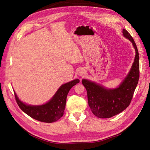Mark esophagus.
Instances as JSON below:
<instances>
[{
    "instance_id": "obj_1",
    "label": "esophagus",
    "mask_w": 150,
    "mask_h": 150,
    "mask_svg": "<svg viewBox=\"0 0 150 150\" xmlns=\"http://www.w3.org/2000/svg\"><path fill=\"white\" fill-rule=\"evenodd\" d=\"M84 74V71H83V70H80L79 71V75H83Z\"/></svg>"
}]
</instances>
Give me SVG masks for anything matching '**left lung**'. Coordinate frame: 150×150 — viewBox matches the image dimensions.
Here are the masks:
<instances>
[{
    "label": "left lung",
    "instance_id": "1",
    "mask_svg": "<svg viewBox=\"0 0 150 150\" xmlns=\"http://www.w3.org/2000/svg\"><path fill=\"white\" fill-rule=\"evenodd\" d=\"M125 37L133 43L136 56L131 71L118 88L107 89L87 79L82 83L87 91L88 104L93 114L99 118H110L123 111L131 103L139 78V59L138 48L133 38L126 29Z\"/></svg>",
    "mask_w": 150,
    "mask_h": 150
}]
</instances>
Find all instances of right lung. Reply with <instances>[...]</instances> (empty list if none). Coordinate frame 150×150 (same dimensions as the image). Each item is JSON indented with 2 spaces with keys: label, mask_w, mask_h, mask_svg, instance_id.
Masks as SVG:
<instances>
[{
  "label": "right lung",
  "mask_w": 150,
  "mask_h": 150,
  "mask_svg": "<svg viewBox=\"0 0 150 150\" xmlns=\"http://www.w3.org/2000/svg\"><path fill=\"white\" fill-rule=\"evenodd\" d=\"M78 83L79 80L75 79L62 84L51 100L41 106L26 105L19 100L14 93L15 98L21 110L33 118L44 122H55L64 115L67 94L72 86Z\"/></svg>",
  "instance_id": "right-lung-1"
}]
</instances>
